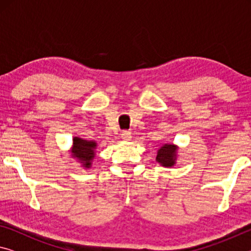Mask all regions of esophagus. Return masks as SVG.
<instances>
[{"mask_svg":"<svg viewBox=\"0 0 251 251\" xmlns=\"http://www.w3.org/2000/svg\"><path fill=\"white\" fill-rule=\"evenodd\" d=\"M121 137H122L123 141H125V142H128V141H130V138H131V134H130V131H128V130H124V131H122Z\"/></svg>","mask_w":251,"mask_h":251,"instance_id":"esophagus-1","label":"esophagus"}]
</instances>
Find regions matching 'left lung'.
Listing matches in <instances>:
<instances>
[{
    "label": "left lung",
    "mask_w": 251,
    "mask_h": 251,
    "mask_svg": "<svg viewBox=\"0 0 251 251\" xmlns=\"http://www.w3.org/2000/svg\"><path fill=\"white\" fill-rule=\"evenodd\" d=\"M178 146L174 144H165L157 151L156 161L164 167L175 166L177 159Z\"/></svg>",
    "instance_id": "1"
}]
</instances>
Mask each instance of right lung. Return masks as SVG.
Instances as JSON below:
<instances>
[{
  "label": "right lung",
  "instance_id": "1",
  "mask_svg": "<svg viewBox=\"0 0 251 251\" xmlns=\"http://www.w3.org/2000/svg\"><path fill=\"white\" fill-rule=\"evenodd\" d=\"M97 143L94 141H87V139L74 137L72 144L71 154L73 158H76L80 163V166L84 168H91L92 161L95 157V151Z\"/></svg>",
  "mask_w": 251,
  "mask_h": 251
}]
</instances>
